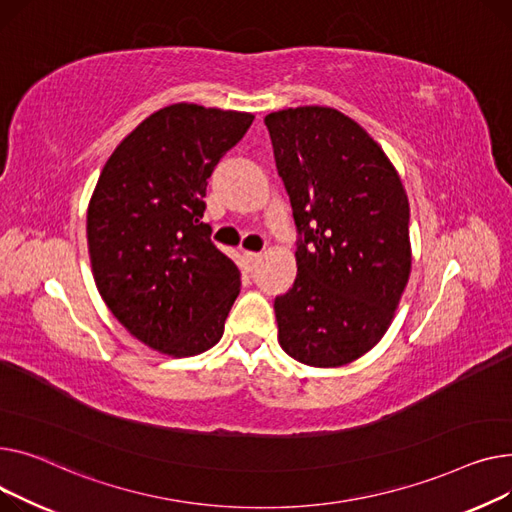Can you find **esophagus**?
Masks as SVG:
<instances>
[{
  "label": "esophagus",
  "mask_w": 512,
  "mask_h": 512,
  "mask_svg": "<svg viewBox=\"0 0 512 512\" xmlns=\"http://www.w3.org/2000/svg\"><path fill=\"white\" fill-rule=\"evenodd\" d=\"M244 258H246L250 268H256L262 262V254L260 252H244Z\"/></svg>",
  "instance_id": "1"
}]
</instances>
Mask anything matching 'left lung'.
<instances>
[{
  "label": "left lung",
  "mask_w": 512,
  "mask_h": 512,
  "mask_svg": "<svg viewBox=\"0 0 512 512\" xmlns=\"http://www.w3.org/2000/svg\"><path fill=\"white\" fill-rule=\"evenodd\" d=\"M293 219V287L275 299L279 343L312 368L355 362L384 337L411 273L409 200L382 146L333 107L268 113Z\"/></svg>",
  "instance_id": "1"
}]
</instances>
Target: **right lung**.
<instances>
[{
	"label": "right lung",
	"instance_id": "obj_1",
	"mask_svg": "<svg viewBox=\"0 0 512 512\" xmlns=\"http://www.w3.org/2000/svg\"><path fill=\"white\" fill-rule=\"evenodd\" d=\"M252 113L175 103L148 115L107 159L86 213L103 302L132 337L169 357L215 347L242 273L202 223L208 177Z\"/></svg>",
	"mask_w": 512,
	"mask_h": 512
}]
</instances>
